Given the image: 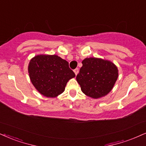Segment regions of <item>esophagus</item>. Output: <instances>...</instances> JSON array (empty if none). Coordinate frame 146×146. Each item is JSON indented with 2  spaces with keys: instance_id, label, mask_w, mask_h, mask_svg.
Returning a JSON list of instances; mask_svg holds the SVG:
<instances>
[{
  "instance_id": "obj_1",
  "label": "esophagus",
  "mask_w": 146,
  "mask_h": 146,
  "mask_svg": "<svg viewBox=\"0 0 146 146\" xmlns=\"http://www.w3.org/2000/svg\"><path fill=\"white\" fill-rule=\"evenodd\" d=\"M74 72L75 74H76V75L78 74V72H79V70H78V68H76V69H75L74 70Z\"/></svg>"
}]
</instances>
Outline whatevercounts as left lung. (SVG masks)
Returning a JSON list of instances; mask_svg holds the SVG:
<instances>
[{
    "mask_svg": "<svg viewBox=\"0 0 146 146\" xmlns=\"http://www.w3.org/2000/svg\"><path fill=\"white\" fill-rule=\"evenodd\" d=\"M82 64L76 80L82 93L93 99L108 94L118 77L116 65L111 61L97 57L85 58Z\"/></svg>",
    "mask_w": 146,
    "mask_h": 146,
    "instance_id": "8db88e82",
    "label": "left lung"
}]
</instances>
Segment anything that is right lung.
<instances>
[{
    "label": "right lung",
    "mask_w": 146,
    "mask_h": 146,
    "mask_svg": "<svg viewBox=\"0 0 146 146\" xmlns=\"http://www.w3.org/2000/svg\"><path fill=\"white\" fill-rule=\"evenodd\" d=\"M28 70L34 87L46 98L62 94L67 82L75 77L67 61L57 55H36L30 59Z\"/></svg>",
    "instance_id": "add662e5"
}]
</instances>
